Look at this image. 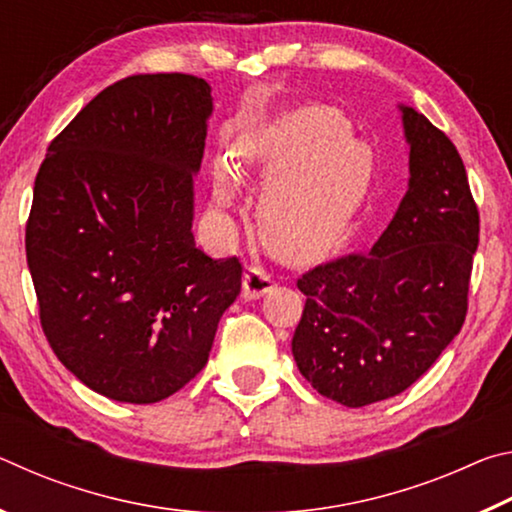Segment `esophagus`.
<instances>
[{
    "label": "esophagus",
    "instance_id": "1",
    "mask_svg": "<svg viewBox=\"0 0 512 512\" xmlns=\"http://www.w3.org/2000/svg\"><path fill=\"white\" fill-rule=\"evenodd\" d=\"M273 287L275 282L271 280V275H266L262 268H248V273L244 275V291L241 293H244L246 300H257Z\"/></svg>",
    "mask_w": 512,
    "mask_h": 512
}]
</instances>
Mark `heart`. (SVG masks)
Returning a JSON list of instances; mask_svg holds the SVG:
<instances>
[{
    "instance_id": "b5f03b06",
    "label": "heart",
    "mask_w": 512,
    "mask_h": 512,
    "mask_svg": "<svg viewBox=\"0 0 512 512\" xmlns=\"http://www.w3.org/2000/svg\"><path fill=\"white\" fill-rule=\"evenodd\" d=\"M238 169L219 162L212 203L230 210L239 198V173L268 183L259 198V228L277 255L314 262L339 244L370 189V160L352 142L350 121L339 110L305 106L266 121L235 151Z\"/></svg>"
}]
</instances>
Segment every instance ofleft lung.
Instances as JSON below:
<instances>
[{
	"label": "left lung",
	"mask_w": 512,
	"mask_h": 512,
	"mask_svg": "<svg viewBox=\"0 0 512 512\" xmlns=\"http://www.w3.org/2000/svg\"><path fill=\"white\" fill-rule=\"evenodd\" d=\"M409 189L368 255L316 266L298 280L305 311L291 341L300 375L350 409L406 391L467 311L479 212L452 140L400 103Z\"/></svg>",
	"instance_id": "left-lung-1"
}]
</instances>
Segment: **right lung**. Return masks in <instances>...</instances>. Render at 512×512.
I'll return each mask as SVG.
<instances>
[{
	"instance_id": "right-lung-1",
	"label": "right lung",
	"mask_w": 512,
	"mask_h": 512,
	"mask_svg": "<svg viewBox=\"0 0 512 512\" xmlns=\"http://www.w3.org/2000/svg\"><path fill=\"white\" fill-rule=\"evenodd\" d=\"M210 83L140 74L99 92L49 144L27 223L40 323L94 393L153 404L205 368L241 291L237 257L196 248Z\"/></svg>"
}]
</instances>
